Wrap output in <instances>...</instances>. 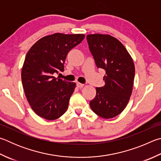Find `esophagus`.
<instances>
[{"mask_svg":"<svg viewBox=\"0 0 161 161\" xmlns=\"http://www.w3.org/2000/svg\"><path fill=\"white\" fill-rule=\"evenodd\" d=\"M84 86V84H81V83H80V82L77 83V86L79 87V88H82Z\"/></svg>","mask_w":161,"mask_h":161,"instance_id":"obj_1","label":"esophagus"}]
</instances>
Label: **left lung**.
Wrapping results in <instances>:
<instances>
[{
    "instance_id": "left-lung-1",
    "label": "left lung",
    "mask_w": 161,
    "mask_h": 161,
    "mask_svg": "<svg viewBox=\"0 0 161 161\" xmlns=\"http://www.w3.org/2000/svg\"><path fill=\"white\" fill-rule=\"evenodd\" d=\"M86 39L96 66L106 71L105 85L96 87L90 107L101 118H113L129 102L135 73L134 61L123 44L109 34H88Z\"/></svg>"
}]
</instances>
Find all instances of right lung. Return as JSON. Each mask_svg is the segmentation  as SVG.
<instances>
[{
  "label": "right lung",
  "instance_id": "right-lung-1",
  "mask_svg": "<svg viewBox=\"0 0 161 161\" xmlns=\"http://www.w3.org/2000/svg\"><path fill=\"white\" fill-rule=\"evenodd\" d=\"M84 34L55 33L43 36L26 55L21 77L28 103L41 118L53 120L68 110L76 83L55 78L64 71L69 51L84 39Z\"/></svg>",
  "mask_w": 161,
  "mask_h": 161
}]
</instances>
